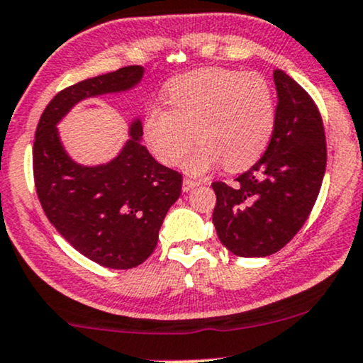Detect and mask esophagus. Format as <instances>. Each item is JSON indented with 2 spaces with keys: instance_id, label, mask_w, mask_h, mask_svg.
Wrapping results in <instances>:
<instances>
[{
  "instance_id": "1",
  "label": "esophagus",
  "mask_w": 363,
  "mask_h": 363,
  "mask_svg": "<svg viewBox=\"0 0 363 363\" xmlns=\"http://www.w3.org/2000/svg\"><path fill=\"white\" fill-rule=\"evenodd\" d=\"M199 184H201V182L192 181V179H184V181H182V191L189 192V191H192V189H194V187H197Z\"/></svg>"
}]
</instances>
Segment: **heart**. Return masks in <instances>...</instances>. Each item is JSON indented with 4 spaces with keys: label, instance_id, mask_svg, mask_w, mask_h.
<instances>
[{
    "label": "heart",
    "instance_id": "1",
    "mask_svg": "<svg viewBox=\"0 0 363 363\" xmlns=\"http://www.w3.org/2000/svg\"><path fill=\"white\" fill-rule=\"evenodd\" d=\"M169 109L152 106L143 121L144 141L166 166L186 159L192 176L224 162L230 171L252 166L267 149L277 106L265 77L225 67H202L176 77L166 89Z\"/></svg>",
    "mask_w": 363,
    "mask_h": 363
}]
</instances>
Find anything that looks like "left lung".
<instances>
[{
    "mask_svg": "<svg viewBox=\"0 0 363 363\" xmlns=\"http://www.w3.org/2000/svg\"><path fill=\"white\" fill-rule=\"evenodd\" d=\"M275 129L264 156L235 184L212 182L217 235L234 255L265 257L292 240L306 224L327 166L323 123L307 91L282 69Z\"/></svg>",
    "mask_w": 363,
    "mask_h": 363,
    "instance_id": "obj_1",
    "label": "left lung"
}]
</instances>
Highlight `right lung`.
Returning <instances> with one entry per match:
<instances>
[{
  "label": "right lung",
  "mask_w": 363,
  "mask_h": 363,
  "mask_svg": "<svg viewBox=\"0 0 363 363\" xmlns=\"http://www.w3.org/2000/svg\"><path fill=\"white\" fill-rule=\"evenodd\" d=\"M143 74V66H125L62 89L43 111L33 146L46 217L77 252L109 269L138 267L152 254L164 217L181 196L182 176L143 146L139 118L118 156L98 166L72 161L56 125L81 101L133 89Z\"/></svg>",
  "instance_id": "add662e5"
}]
</instances>
